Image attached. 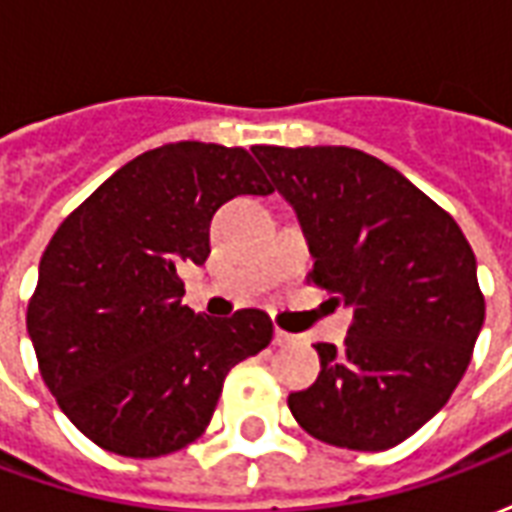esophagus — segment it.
<instances>
[{
  "label": "esophagus",
  "mask_w": 512,
  "mask_h": 512,
  "mask_svg": "<svg viewBox=\"0 0 512 512\" xmlns=\"http://www.w3.org/2000/svg\"><path fill=\"white\" fill-rule=\"evenodd\" d=\"M293 340H296V337L288 332H282V329H277V332H274V345H290Z\"/></svg>",
  "instance_id": "obj_1"
}]
</instances>
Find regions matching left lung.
I'll list each match as a JSON object with an SVG mask.
<instances>
[{
  "label": "left lung",
  "mask_w": 512,
  "mask_h": 512,
  "mask_svg": "<svg viewBox=\"0 0 512 512\" xmlns=\"http://www.w3.org/2000/svg\"><path fill=\"white\" fill-rule=\"evenodd\" d=\"M312 255L310 279L354 310L343 348L318 343V381L288 397L315 439L378 452L439 414L485 321L477 260L450 213L354 147L255 145Z\"/></svg>",
  "instance_id": "obj_1"
}]
</instances>
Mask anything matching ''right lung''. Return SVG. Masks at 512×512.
<instances>
[{
    "instance_id": "add662e5",
    "label": "right lung",
    "mask_w": 512,
    "mask_h": 512,
    "mask_svg": "<svg viewBox=\"0 0 512 512\" xmlns=\"http://www.w3.org/2000/svg\"><path fill=\"white\" fill-rule=\"evenodd\" d=\"M271 191L244 147L172 142L117 169L60 224L27 332L51 395L98 447L158 458L191 444L230 367L271 343L266 312L194 315L180 279L211 255L224 202Z\"/></svg>"
}]
</instances>
